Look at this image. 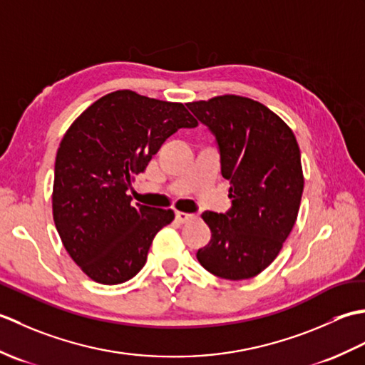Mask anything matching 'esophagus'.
<instances>
[{"label": "esophagus", "mask_w": 365, "mask_h": 365, "mask_svg": "<svg viewBox=\"0 0 365 365\" xmlns=\"http://www.w3.org/2000/svg\"><path fill=\"white\" fill-rule=\"evenodd\" d=\"M196 216L195 215H190V213H183V212H177L175 213V221L180 222V224H185V222H190L195 220Z\"/></svg>", "instance_id": "esophagus-1"}]
</instances>
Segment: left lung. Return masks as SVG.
I'll return each mask as SVG.
<instances>
[{
  "instance_id": "left-lung-1",
  "label": "left lung",
  "mask_w": 365,
  "mask_h": 365,
  "mask_svg": "<svg viewBox=\"0 0 365 365\" xmlns=\"http://www.w3.org/2000/svg\"><path fill=\"white\" fill-rule=\"evenodd\" d=\"M187 106L216 139L232 199L226 213H202L212 240L196 257L222 279L257 276L277 257L298 216L304 178L297 138L251 98L221 96Z\"/></svg>"
}]
</instances>
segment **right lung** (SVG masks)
Masks as SVG:
<instances>
[{
  "mask_svg": "<svg viewBox=\"0 0 365 365\" xmlns=\"http://www.w3.org/2000/svg\"><path fill=\"white\" fill-rule=\"evenodd\" d=\"M195 127L182 103L115 91L67 130L54 163L53 220L68 255L92 281L122 284L145 265L174 212L131 205L127 191L170 135Z\"/></svg>",
  "mask_w": 365,
  "mask_h": 365,
  "instance_id": "1",
  "label": "right lung"
}]
</instances>
